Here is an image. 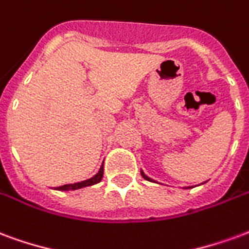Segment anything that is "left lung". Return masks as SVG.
Masks as SVG:
<instances>
[{
	"instance_id": "left-lung-1",
	"label": "left lung",
	"mask_w": 249,
	"mask_h": 249,
	"mask_svg": "<svg viewBox=\"0 0 249 249\" xmlns=\"http://www.w3.org/2000/svg\"><path fill=\"white\" fill-rule=\"evenodd\" d=\"M141 174H142V177L144 178V179H146V180H148V182H154V180H152L151 178H148V177H147L146 174H144V172H143V171H141Z\"/></svg>"
}]
</instances>
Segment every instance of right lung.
I'll use <instances>...</instances> for the list:
<instances>
[{
    "label": "right lung",
    "instance_id": "1",
    "mask_svg": "<svg viewBox=\"0 0 249 249\" xmlns=\"http://www.w3.org/2000/svg\"><path fill=\"white\" fill-rule=\"evenodd\" d=\"M103 178V164L99 168V171H98L97 175H94L92 178L90 179H87V180H83V182H78V183H74V184H65V186H61V187H57L55 190H59V191H70V190H79V188H83V187H89V186H92V184H97L102 180Z\"/></svg>",
    "mask_w": 249,
    "mask_h": 249
}]
</instances>
